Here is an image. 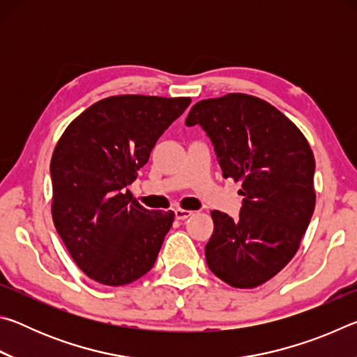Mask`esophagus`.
I'll return each mask as SVG.
<instances>
[{
  "label": "esophagus",
  "instance_id": "34e87169",
  "mask_svg": "<svg viewBox=\"0 0 357 357\" xmlns=\"http://www.w3.org/2000/svg\"><path fill=\"white\" fill-rule=\"evenodd\" d=\"M193 213L189 209H183V208H178L176 211H174V215H176L178 220H184L187 219V217H190Z\"/></svg>",
  "mask_w": 357,
  "mask_h": 357
}]
</instances>
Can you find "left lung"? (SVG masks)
I'll use <instances>...</instances> for the list:
<instances>
[{
    "instance_id": "8db88e82",
    "label": "left lung",
    "mask_w": 357,
    "mask_h": 357,
    "mask_svg": "<svg viewBox=\"0 0 357 357\" xmlns=\"http://www.w3.org/2000/svg\"><path fill=\"white\" fill-rule=\"evenodd\" d=\"M185 124L202 126L223 178L243 184L238 220L211 211L209 269L229 287L263 285L291 261L315 209L310 144L274 105L243 93L197 102Z\"/></svg>"
}]
</instances>
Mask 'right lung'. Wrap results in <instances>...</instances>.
<instances>
[{
	"label": "right lung",
	"instance_id": "add662e5",
	"mask_svg": "<svg viewBox=\"0 0 357 357\" xmlns=\"http://www.w3.org/2000/svg\"><path fill=\"white\" fill-rule=\"evenodd\" d=\"M189 104L190 98L112 96L78 114L58 140L50 162L53 223L89 279L128 285L154 266L174 213L143 208L128 185Z\"/></svg>",
	"mask_w": 357,
	"mask_h": 357
}]
</instances>
